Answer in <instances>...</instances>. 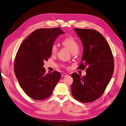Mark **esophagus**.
<instances>
[{
	"mask_svg": "<svg viewBox=\"0 0 126 126\" xmlns=\"http://www.w3.org/2000/svg\"><path fill=\"white\" fill-rule=\"evenodd\" d=\"M67 75H68V74H67L66 73H63V74H62V77H66V76H67Z\"/></svg>",
	"mask_w": 126,
	"mask_h": 126,
	"instance_id": "obj_1",
	"label": "esophagus"
}]
</instances>
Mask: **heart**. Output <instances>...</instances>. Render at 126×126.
I'll use <instances>...</instances> for the list:
<instances>
[{
	"mask_svg": "<svg viewBox=\"0 0 126 126\" xmlns=\"http://www.w3.org/2000/svg\"><path fill=\"white\" fill-rule=\"evenodd\" d=\"M63 46L69 49L72 54H76L79 51V45L73 37H68L64 38L62 42ZM51 52L52 54H55L57 52V47L55 44L53 45L51 48Z\"/></svg>",
	"mask_w": 126,
	"mask_h": 126,
	"instance_id": "obj_1",
	"label": "heart"
}]
</instances>
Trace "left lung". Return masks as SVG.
<instances>
[{
    "mask_svg": "<svg viewBox=\"0 0 126 126\" xmlns=\"http://www.w3.org/2000/svg\"><path fill=\"white\" fill-rule=\"evenodd\" d=\"M80 38L83 50L78 68H86V76L71 75L72 96L81 102H90L101 96L111 79L114 60L111 49L105 38L95 30L75 28Z\"/></svg>",
    "mask_w": 126,
    "mask_h": 126,
    "instance_id": "1",
    "label": "left lung"
}]
</instances>
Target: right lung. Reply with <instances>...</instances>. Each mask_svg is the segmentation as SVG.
Masks as SVG:
<instances>
[{"instance_id": "obj_1", "label": "right lung", "mask_w": 126, "mask_h": 126, "mask_svg": "<svg viewBox=\"0 0 126 126\" xmlns=\"http://www.w3.org/2000/svg\"><path fill=\"white\" fill-rule=\"evenodd\" d=\"M64 32L60 28L37 29L22 42L15 60L14 72L21 88L34 100L51 94L61 77L59 72L46 73L44 61L50 58L56 38Z\"/></svg>"}]
</instances>
